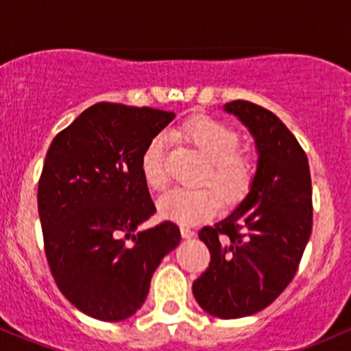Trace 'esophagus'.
<instances>
[{
    "instance_id": "1",
    "label": "esophagus",
    "mask_w": 351,
    "mask_h": 351,
    "mask_svg": "<svg viewBox=\"0 0 351 351\" xmlns=\"http://www.w3.org/2000/svg\"><path fill=\"white\" fill-rule=\"evenodd\" d=\"M181 236H183L184 239H189V237L195 236V231H193V229L186 228V226H181Z\"/></svg>"
}]
</instances>
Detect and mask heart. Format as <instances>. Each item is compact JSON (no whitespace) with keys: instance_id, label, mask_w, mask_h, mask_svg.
Returning a JSON list of instances; mask_svg holds the SVG:
<instances>
[{"instance_id":"heart-1","label":"heart","mask_w":351,"mask_h":351,"mask_svg":"<svg viewBox=\"0 0 351 351\" xmlns=\"http://www.w3.org/2000/svg\"><path fill=\"white\" fill-rule=\"evenodd\" d=\"M180 135L208 160L199 183L216 187L224 203H239L251 191L257 171L256 156L241 150V136L234 128L211 117H195L183 123ZM167 148V135L160 134L153 136L142 153L140 168L145 183L153 191H163L168 184ZM212 189H171L158 201L160 215L186 226L206 221L221 204L218 192Z\"/></svg>"}]
</instances>
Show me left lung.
<instances>
[{
  "mask_svg": "<svg viewBox=\"0 0 351 351\" xmlns=\"http://www.w3.org/2000/svg\"><path fill=\"white\" fill-rule=\"evenodd\" d=\"M224 110L249 128L259 160L243 203L199 231L211 261L193 293L203 310L229 320L265 308L292 282L312 232V180L304 148L279 117L247 100Z\"/></svg>",
  "mask_w": 351,
  "mask_h": 351,
  "instance_id": "left-lung-1",
  "label": "left lung"
}]
</instances>
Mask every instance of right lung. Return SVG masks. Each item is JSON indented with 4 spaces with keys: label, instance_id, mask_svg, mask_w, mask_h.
Segmentation results:
<instances>
[{
    "label": "right lung",
    "instance_id": "1",
    "mask_svg": "<svg viewBox=\"0 0 351 351\" xmlns=\"http://www.w3.org/2000/svg\"><path fill=\"white\" fill-rule=\"evenodd\" d=\"M173 112L99 102L52 140L38 186L44 252L59 291L80 312L125 320L143 305L155 269L180 244L156 213L140 160Z\"/></svg>",
    "mask_w": 351,
    "mask_h": 351
}]
</instances>
